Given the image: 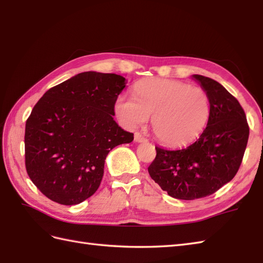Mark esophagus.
Segmentation results:
<instances>
[{
  "instance_id": "obj_1",
  "label": "esophagus",
  "mask_w": 263,
  "mask_h": 263,
  "mask_svg": "<svg viewBox=\"0 0 263 263\" xmlns=\"http://www.w3.org/2000/svg\"><path fill=\"white\" fill-rule=\"evenodd\" d=\"M147 139H146V137H144L143 135H141L140 132H136L135 133V141L136 142H143V141H146Z\"/></svg>"
}]
</instances>
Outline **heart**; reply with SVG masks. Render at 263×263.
Listing matches in <instances>:
<instances>
[{
	"mask_svg": "<svg viewBox=\"0 0 263 263\" xmlns=\"http://www.w3.org/2000/svg\"><path fill=\"white\" fill-rule=\"evenodd\" d=\"M115 111L128 128L146 124L153 116L155 137L167 146H185L203 132L210 99L200 87L171 79H147L135 88V98L121 96Z\"/></svg>",
	"mask_w": 263,
	"mask_h": 263,
	"instance_id": "obj_1",
	"label": "heart"
}]
</instances>
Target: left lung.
I'll return each mask as SVG.
<instances>
[{"label":"left lung","mask_w":263,"mask_h":263,"mask_svg":"<svg viewBox=\"0 0 263 263\" xmlns=\"http://www.w3.org/2000/svg\"><path fill=\"white\" fill-rule=\"evenodd\" d=\"M193 78L210 99V116L202 135L184 149L156 147L148 172L171 197L194 200L208 197L233 180L242 164L250 127L238 100L208 77Z\"/></svg>","instance_id":"left-lung-1"}]
</instances>
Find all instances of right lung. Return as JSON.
Masks as SVG:
<instances>
[{
  "instance_id": "1",
  "label": "right lung",
  "mask_w": 263,
  "mask_h": 263,
  "mask_svg": "<svg viewBox=\"0 0 263 263\" xmlns=\"http://www.w3.org/2000/svg\"><path fill=\"white\" fill-rule=\"evenodd\" d=\"M125 78L82 72L49 89L26 122L27 174L45 197L78 204L97 191L106 156L133 133L114 121Z\"/></svg>"
}]
</instances>
